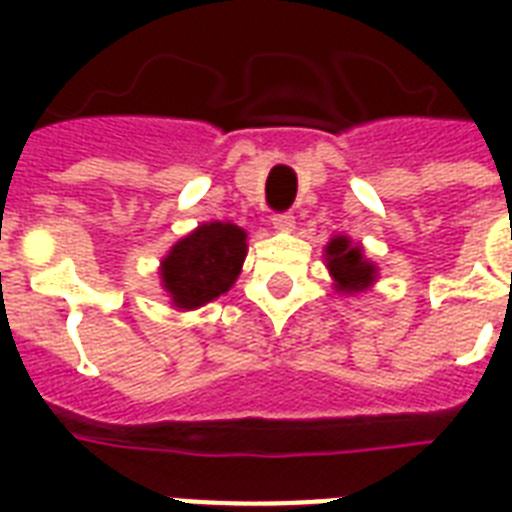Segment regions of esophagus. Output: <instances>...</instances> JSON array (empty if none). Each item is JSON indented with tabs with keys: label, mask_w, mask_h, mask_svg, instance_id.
<instances>
[{
	"label": "esophagus",
	"mask_w": 512,
	"mask_h": 512,
	"mask_svg": "<svg viewBox=\"0 0 512 512\" xmlns=\"http://www.w3.org/2000/svg\"><path fill=\"white\" fill-rule=\"evenodd\" d=\"M273 228L279 233H289L295 228V215L292 212H281V215H273Z\"/></svg>",
	"instance_id": "obj_1"
}]
</instances>
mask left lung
Instances as JSON below:
<instances>
[{
    "label": "left lung",
    "instance_id": "obj_1",
    "mask_svg": "<svg viewBox=\"0 0 512 512\" xmlns=\"http://www.w3.org/2000/svg\"><path fill=\"white\" fill-rule=\"evenodd\" d=\"M324 260L327 268L335 279L337 292H364L366 287H372L377 281V265L369 263L364 257L361 244H353L348 236H335L329 239L327 249H324Z\"/></svg>",
    "mask_w": 512,
    "mask_h": 512
}]
</instances>
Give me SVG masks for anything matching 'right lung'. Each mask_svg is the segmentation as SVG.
<instances>
[{
  "mask_svg": "<svg viewBox=\"0 0 512 512\" xmlns=\"http://www.w3.org/2000/svg\"><path fill=\"white\" fill-rule=\"evenodd\" d=\"M247 257V231L233 223H201L177 241L162 260L159 276L175 308L193 311L225 295Z\"/></svg>",
  "mask_w": 512,
  "mask_h": 512,
  "instance_id": "obj_1",
  "label": "right lung"
}]
</instances>
